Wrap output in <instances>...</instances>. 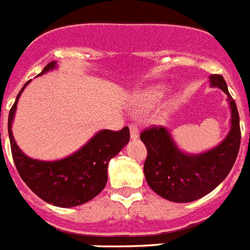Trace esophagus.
Wrapping results in <instances>:
<instances>
[{
	"mask_svg": "<svg viewBox=\"0 0 250 250\" xmlns=\"http://www.w3.org/2000/svg\"><path fill=\"white\" fill-rule=\"evenodd\" d=\"M139 126L135 125V124H131V125H130V136H131L133 139H136V138H139Z\"/></svg>",
	"mask_w": 250,
	"mask_h": 250,
	"instance_id": "esophagus-1",
	"label": "esophagus"
}]
</instances>
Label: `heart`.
<instances>
[{
    "mask_svg": "<svg viewBox=\"0 0 250 250\" xmlns=\"http://www.w3.org/2000/svg\"><path fill=\"white\" fill-rule=\"evenodd\" d=\"M161 96H162L161 91H159V89H154V91H151V92L149 93V99L158 100V99H161Z\"/></svg>",
    "mask_w": 250,
    "mask_h": 250,
    "instance_id": "b5f03b06",
    "label": "heart"
}]
</instances>
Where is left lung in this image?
<instances>
[{
	"mask_svg": "<svg viewBox=\"0 0 250 250\" xmlns=\"http://www.w3.org/2000/svg\"><path fill=\"white\" fill-rule=\"evenodd\" d=\"M210 82L227 93L231 108V129L220 146L204 154L189 155L177 148L166 127L151 125L140 134L148 150L144 163L146 182L168 201L191 202L210 193L227 178L238 157L242 133L236 104L223 76L211 74Z\"/></svg>",
	"mask_w": 250,
	"mask_h": 250,
	"instance_id": "left-lung-1",
	"label": "left lung"
}]
</instances>
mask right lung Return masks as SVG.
<instances>
[{
    "label": "right lung",
    "mask_w": 250,
    "mask_h": 250,
    "mask_svg": "<svg viewBox=\"0 0 250 250\" xmlns=\"http://www.w3.org/2000/svg\"><path fill=\"white\" fill-rule=\"evenodd\" d=\"M54 67L55 62H50L40 74ZM29 82L27 81L25 86ZM25 86L19 92L8 114V136L19 174L27 187L48 204L59 208H73L86 204L106 186L108 162L129 143V127L125 126L119 131L102 130L83 148L61 161L31 159L20 150L11 131L18 100Z\"/></svg>",
    "instance_id": "right-lung-1"
}]
</instances>
